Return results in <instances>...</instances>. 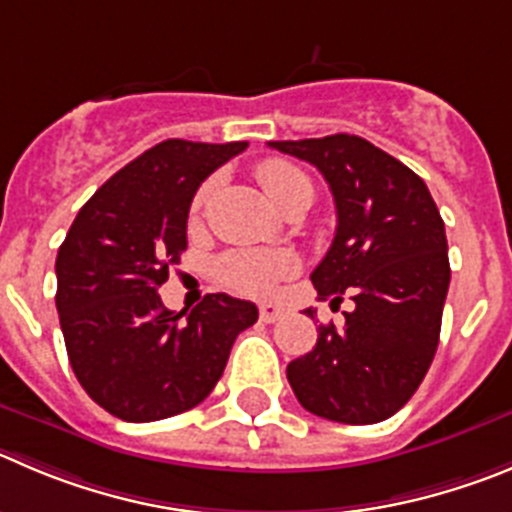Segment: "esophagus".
I'll list each match as a JSON object with an SVG mask.
<instances>
[{
  "label": "esophagus",
  "instance_id": "obj_1",
  "mask_svg": "<svg viewBox=\"0 0 512 512\" xmlns=\"http://www.w3.org/2000/svg\"><path fill=\"white\" fill-rule=\"evenodd\" d=\"M283 318V308L278 303H262L260 305V321L262 323H275Z\"/></svg>",
  "mask_w": 512,
  "mask_h": 512
}]
</instances>
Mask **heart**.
I'll return each instance as SVG.
<instances>
[{
  "instance_id": "obj_1",
  "label": "heart",
  "mask_w": 512,
  "mask_h": 512,
  "mask_svg": "<svg viewBox=\"0 0 512 512\" xmlns=\"http://www.w3.org/2000/svg\"><path fill=\"white\" fill-rule=\"evenodd\" d=\"M257 179L275 207H285L290 199L308 197L313 202V181L295 164L283 159H270L257 166ZM207 199V189H202L194 199V207H202ZM298 270V257L293 252H232L222 257L219 272L227 285L234 290L252 295L270 293L280 280L290 278Z\"/></svg>"
}]
</instances>
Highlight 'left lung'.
Returning a JSON list of instances; mask_svg holds the SVG:
<instances>
[{
	"label": "left lung",
	"instance_id": "obj_1",
	"mask_svg": "<svg viewBox=\"0 0 512 512\" xmlns=\"http://www.w3.org/2000/svg\"><path fill=\"white\" fill-rule=\"evenodd\" d=\"M270 148L313 164L331 186L336 237L310 280L321 300L351 293L356 303L343 331L321 326L313 351L290 361V386L315 417L384 422L419 389L439 343L450 260L437 204L409 166L366 138L336 133Z\"/></svg>",
	"mask_w": 512,
	"mask_h": 512
}]
</instances>
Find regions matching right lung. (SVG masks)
<instances>
[{
	"label": "right lung",
	"instance_id": "right-lung-1",
	"mask_svg": "<svg viewBox=\"0 0 512 512\" xmlns=\"http://www.w3.org/2000/svg\"><path fill=\"white\" fill-rule=\"evenodd\" d=\"M247 141L169 138L123 166L83 204L57 252L60 328L95 404L123 422H156L212 394L234 338L257 321L250 300L204 295L169 310L156 290L186 250L199 184Z\"/></svg>",
	"mask_w": 512,
	"mask_h": 512
}]
</instances>
